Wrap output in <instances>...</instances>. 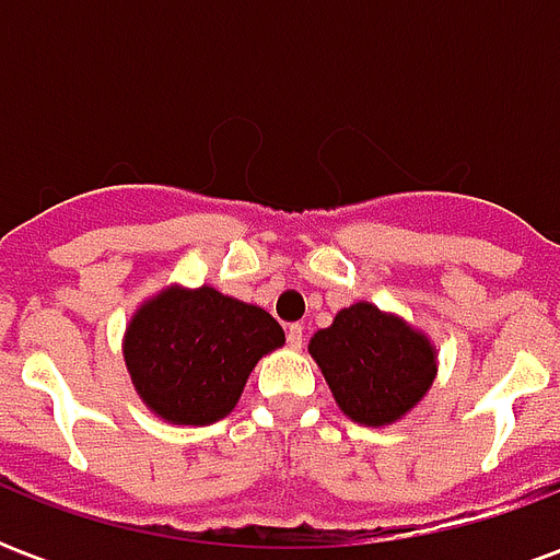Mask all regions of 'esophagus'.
I'll list each match as a JSON object with an SVG mask.
<instances>
[{
	"label": "esophagus",
	"mask_w": 560,
	"mask_h": 560,
	"mask_svg": "<svg viewBox=\"0 0 560 560\" xmlns=\"http://www.w3.org/2000/svg\"><path fill=\"white\" fill-rule=\"evenodd\" d=\"M303 341H305L303 327H300V324H291V327H288V345H291L293 351H300V348H303Z\"/></svg>",
	"instance_id": "obj_1"
}]
</instances>
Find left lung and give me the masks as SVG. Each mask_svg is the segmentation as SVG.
Segmentation results:
<instances>
[{"instance_id":"obj_1","label":"left lung","mask_w":560,"mask_h":560,"mask_svg":"<svg viewBox=\"0 0 560 560\" xmlns=\"http://www.w3.org/2000/svg\"><path fill=\"white\" fill-rule=\"evenodd\" d=\"M308 353L339 411L375 429L405 420L438 375L434 341L401 315L365 300L341 308L327 329H317Z\"/></svg>"}]
</instances>
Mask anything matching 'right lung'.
Here are the masks:
<instances>
[{
    "instance_id": "add662e5",
    "label": "right lung",
    "mask_w": 560,
    "mask_h": 560,
    "mask_svg": "<svg viewBox=\"0 0 560 560\" xmlns=\"http://www.w3.org/2000/svg\"><path fill=\"white\" fill-rule=\"evenodd\" d=\"M281 345L284 329L260 305L212 284H167L135 308L122 360L135 393L159 420L209 425L236 408L257 360Z\"/></svg>"
}]
</instances>
